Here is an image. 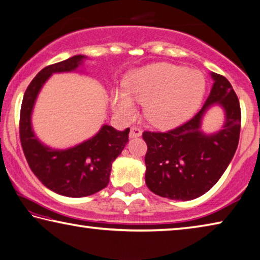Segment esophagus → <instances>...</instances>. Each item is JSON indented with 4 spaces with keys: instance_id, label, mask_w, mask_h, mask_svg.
I'll return each mask as SVG.
<instances>
[{
    "instance_id": "obj_1",
    "label": "esophagus",
    "mask_w": 260,
    "mask_h": 260,
    "mask_svg": "<svg viewBox=\"0 0 260 260\" xmlns=\"http://www.w3.org/2000/svg\"><path fill=\"white\" fill-rule=\"evenodd\" d=\"M142 135V131L141 128H139L137 126L131 127V132H129V137L131 138H139Z\"/></svg>"
}]
</instances>
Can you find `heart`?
Returning <instances> with one entry per match:
<instances>
[{"instance_id":"obj_1","label":"heart","mask_w":260,"mask_h":260,"mask_svg":"<svg viewBox=\"0 0 260 260\" xmlns=\"http://www.w3.org/2000/svg\"><path fill=\"white\" fill-rule=\"evenodd\" d=\"M125 89L112 91V105L122 118L137 113L145 104L146 118L152 125L169 128L184 122L199 108L206 91L204 74L169 62H156L128 74Z\"/></svg>"}]
</instances>
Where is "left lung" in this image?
<instances>
[{"instance_id":"left-lung-1","label":"left lung","mask_w":260,"mask_h":260,"mask_svg":"<svg viewBox=\"0 0 260 260\" xmlns=\"http://www.w3.org/2000/svg\"><path fill=\"white\" fill-rule=\"evenodd\" d=\"M214 83L199 112L167 133L145 132L148 150L146 184L155 194L172 200H192L208 192L223 175L237 149L241 131L240 102L224 76L211 72ZM217 105L225 121L214 134L201 128L207 111Z\"/></svg>"}]
</instances>
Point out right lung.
Returning <instances> with one entry per match:
<instances>
[{"label": "right lung", "mask_w": 260, "mask_h": 260, "mask_svg": "<svg viewBox=\"0 0 260 260\" xmlns=\"http://www.w3.org/2000/svg\"><path fill=\"white\" fill-rule=\"evenodd\" d=\"M84 60L85 55H74L41 69L27 86L20 109L19 135L28 166L47 188L69 198L91 196L108 186L113 160L128 142L129 133V128L103 125L92 138L66 149L48 147L35 134L32 112L41 88L53 74L76 72Z\"/></svg>", "instance_id": "1"}]
</instances>
